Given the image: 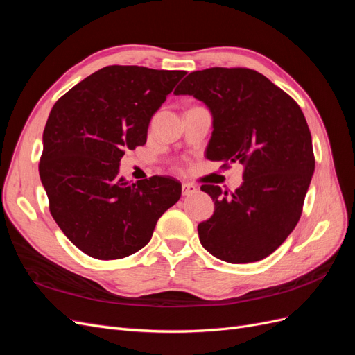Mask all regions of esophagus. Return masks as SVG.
<instances>
[{
    "label": "esophagus",
    "mask_w": 355,
    "mask_h": 355,
    "mask_svg": "<svg viewBox=\"0 0 355 355\" xmlns=\"http://www.w3.org/2000/svg\"><path fill=\"white\" fill-rule=\"evenodd\" d=\"M196 191H197V187L194 184H184V185H182V194H184V196L194 194Z\"/></svg>",
    "instance_id": "esophagus-1"
}]
</instances>
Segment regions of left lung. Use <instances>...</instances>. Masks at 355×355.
Here are the masks:
<instances>
[{
	"label": "left lung",
	"mask_w": 355,
	"mask_h": 355,
	"mask_svg": "<svg viewBox=\"0 0 355 355\" xmlns=\"http://www.w3.org/2000/svg\"><path fill=\"white\" fill-rule=\"evenodd\" d=\"M206 103L213 133L206 157L243 166L234 192L201 185L214 213L198 225L204 249L230 263L270 256L300 219L315 158L302 110L265 75L249 68L191 72L175 90Z\"/></svg>",
	"instance_id": "left-lung-1"
}]
</instances>
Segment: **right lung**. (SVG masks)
<instances>
[{"label":"right lung","mask_w":355,"mask_h":355,"mask_svg":"<svg viewBox=\"0 0 355 355\" xmlns=\"http://www.w3.org/2000/svg\"><path fill=\"white\" fill-rule=\"evenodd\" d=\"M185 71L111 65L55 103L42 133L40 178L53 219L94 259H123L153 237L157 220L180 198V182L118 175L127 149L146 144L148 125Z\"/></svg>","instance_id":"1"}]
</instances>
